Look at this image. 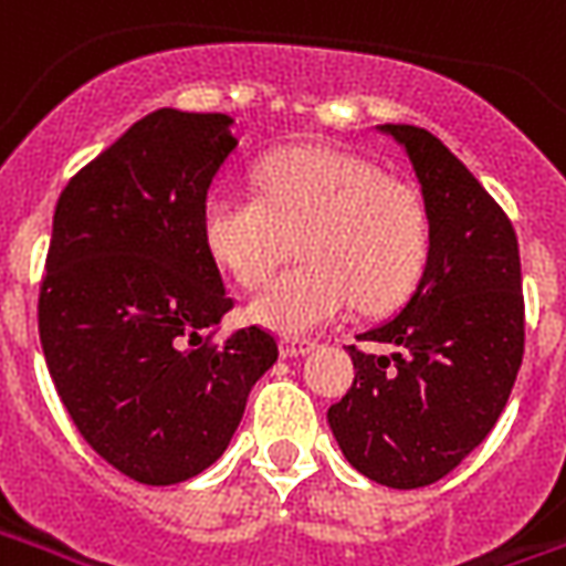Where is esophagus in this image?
I'll return each instance as SVG.
<instances>
[{
	"label": "esophagus",
	"instance_id": "obj_1",
	"mask_svg": "<svg viewBox=\"0 0 566 566\" xmlns=\"http://www.w3.org/2000/svg\"><path fill=\"white\" fill-rule=\"evenodd\" d=\"M279 350H282V357H303V354H308V350H315V342L312 338H282L279 342Z\"/></svg>",
	"mask_w": 566,
	"mask_h": 566
}]
</instances>
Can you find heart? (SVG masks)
<instances>
[{"mask_svg":"<svg viewBox=\"0 0 566 566\" xmlns=\"http://www.w3.org/2000/svg\"><path fill=\"white\" fill-rule=\"evenodd\" d=\"M254 191H216L203 203V242L242 287H258L296 249L305 263L249 303L254 324L308 333L357 303L368 315L417 291L432 254V216L420 188L387 179L366 158L300 146L263 158Z\"/></svg>","mask_w":566,"mask_h":566,"instance_id":"heart-1","label":"heart"}]
</instances>
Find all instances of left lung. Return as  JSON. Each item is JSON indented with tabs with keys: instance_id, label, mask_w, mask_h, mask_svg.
Masks as SVG:
<instances>
[{
	"instance_id": "1",
	"label": "left lung",
	"mask_w": 566,
	"mask_h": 566,
	"mask_svg": "<svg viewBox=\"0 0 566 566\" xmlns=\"http://www.w3.org/2000/svg\"><path fill=\"white\" fill-rule=\"evenodd\" d=\"M411 158L432 254L399 315L347 347L354 384L326 420L359 474L392 489L438 483L483 443L525 354L516 230L468 167L417 125H380Z\"/></svg>"
}]
</instances>
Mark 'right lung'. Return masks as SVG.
<instances>
[{
    "instance_id": "1",
    "label": "right lung",
    "mask_w": 566,
    "mask_h": 566,
    "mask_svg": "<svg viewBox=\"0 0 566 566\" xmlns=\"http://www.w3.org/2000/svg\"><path fill=\"white\" fill-rule=\"evenodd\" d=\"M230 116L149 113L74 174L53 212L38 336L65 411L104 462L146 485L228 450L279 359L261 326L203 336L233 308L203 242V203L233 149Z\"/></svg>"
}]
</instances>
